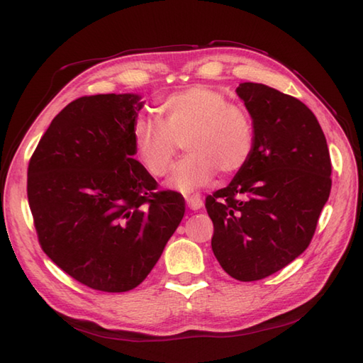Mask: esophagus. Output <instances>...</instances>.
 Returning <instances> with one entry per match:
<instances>
[{"instance_id": "34e87169", "label": "esophagus", "mask_w": 363, "mask_h": 363, "mask_svg": "<svg viewBox=\"0 0 363 363\" xmlns=\"http://www.w3.org/2000/svg\"><path fill=\"white\" fill-rule=\"evenodd\" d=\"M186 203H188V208L189 210H194V211L201 210L202 206H203V201L199 196H188L186 197Z\"/></svg>"}]
</instances>
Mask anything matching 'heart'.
Returning a JSON list of instances; mask_svg holds the SVG:
<instances>
[{"mask_svg": "<svg viewBox=\"0 0 363 363\" xmlns=\"http://www.w3.org/2000/svg\"><path fill=\"white\" fill-rule=\"evenodd\" d=\"M160 121L135 123L136 157L150 175L162 177L183 143L189 155L167 180V186L179 192L205 186L218 172H238L254 149V127L246 111L230 105L223 92L208 86L169 95L160 106Z\"/></svg>", "mask_w": 363, "mask_h": 363, "instance_id": "1", "label": "heart"}]
</instances>
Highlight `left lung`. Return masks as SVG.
<instances>
[{
	"instance_id": "obj_1",
	"label": "left lung",
	"mask_w": 363,
	"mask_h": 363,
	"mask_svg": "<svg viewBox=\"0 0 363 363\" xmlns=\"http://www.w3.org/2000/svg\"><path fill=\"white\" fill-rule=\"evenodd\" d=\"M254 149L228 186L206 197L211 249L228 276L252 282L308 247L330 194L326 136L304 103L260 83H241Z\"/></svg>"
}]
</instances>
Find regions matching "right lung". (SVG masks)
Listing matches in <instances>:
<instances>
[{"instance_id":"right-lung-1","label":"right lung","mask_w":363,"mask_h":363,"mask_svg":"<svg viewBox=\"0 0 363 363\" xmlns=\"http://www.w3.org/2000/svg\"><path fill=\"white\" fill-rule=\"evenodd\" d=\"M144 103L138 94L69 103L29 161L28 201L43 252L94 290L136 288L184 214L182 194L157 191L133 158V128Z\"/></svg>"}]
</instances>
